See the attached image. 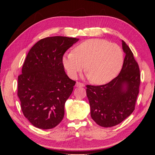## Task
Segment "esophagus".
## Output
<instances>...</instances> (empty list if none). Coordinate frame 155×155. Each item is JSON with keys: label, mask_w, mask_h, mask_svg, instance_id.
<instances>
[{"label": "esophagus", "mask_w": 155, "mask_h": 155, "mask_svg": "<svg viewBox=\"0 0 155 155\" xmlns=\"http://www.w3.org/2000/svg\"><path fill=\"white\" fill-rule=\"evenodd\" d=\"M76 87H84V84L83 83L78 81L76 83Z\"/></svg>", "instance_id": "1"}]
</instances>
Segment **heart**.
<instances>
[{
    "mask_svg": "<svg viewBox=\"0 0 155 155\" xmlns=\"http://www.w3.org/2000/svg\"><path fill=\"white\" fill-rule=\"evenodd\" d=\"M124 51L116 43L105 39H88L79 44L74 52L66 54L63 63L70 76L76 77L85 68L91 83L102 85L110 81L123 67Z\"/></svg>",
    "mask_w": 155,
    "mask_h": 155,
    "instance_id": "1",
    "label": "heart"
}]
</instances>
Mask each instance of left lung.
I'll use <instances>...</instances> for the list:
<instances>
[{"label":"left lung","mask_w":155,"mask_h":155,"mask_svg":"<svg viewBox=\"0 0 155 155\" xmlns=\"http://www.w3.org/2000/svg\"><path fill=\"white\" fill-rule=\"evenodd\" d=\"M122 49L125 57L118 76L105 85L86 86L92 118L104 127L118 125L132 114L139 93L138 64L123 40Z\"/></svg>","instance_id":"obj_1"}]
</instances>
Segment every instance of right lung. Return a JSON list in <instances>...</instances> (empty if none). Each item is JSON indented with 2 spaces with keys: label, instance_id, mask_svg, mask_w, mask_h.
<instances>
[{
  "label": "right lung",
  "instance_id": "right-lung-1",
  "mask_svg": "<svg viewBox=\"0 0 155 155\" xmlns=\"http://www.w3.org/2000/svg\"><path fill=\"white\" fill-rule=\"evenodd\" d=\"M78 39L45 37L30 50L18 76L17 96L23 114L35 127L52 129L62 121L64 104L76 81L64 72L63 55Z\"/></svg>",
  "mask_w": 155,
  "mask_h": 155
}]
</instances>
